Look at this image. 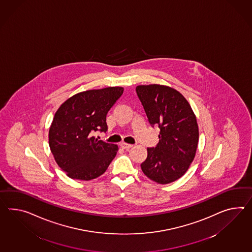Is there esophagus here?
<instances>
[{"label":"esophagus","mask_w":252,"mask_h":252,"mask_svg":"<svg viewBox=\"0 0 252 252\" xmlns=\"http://www.w3.org/2000/svg\"><path fill=\"white\" fill-rule=\"evenodd\" d=\"M120 146H121V148H124V149H129V148H131L133 147V145H130V144L125 143V142H122Z\"/></svg>","instance_id":"obj_1"}]
</instances>
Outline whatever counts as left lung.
I'll use <instances>...</instances> for the list:
<instances>
[{"mask_svg":"<svg viewBox=\"0 0 252 252\" xmlns=\"http://www.w3.org/2000/svg\"><path fill=\"white\" fill-rule=\"evenodd\" d=\"M148 121L158 126L159 142L148 148L141 164L144 174L158 184L181 178L196 155L198 126L190 104L176 89L161 85L136 86Z\"/></svg>","mask_w":252,"mask_h":252,"instance_id":"1","label":"left lung"}]
</instances>
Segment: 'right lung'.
<instances>
[{
  "label": "right lung",
  "instance_id": "1",
  "mask_svg": "<svg viewBox=\"0 0 252 252\" xmlns=\"http://www.w3.org/2000/svg\"><path fill=\"white\" fill-rule=\"evenodd\" d=\"M123 87L78 93L56 111L49 129V146L57 165L69 178L91 180L104 174L118 147L93 136L106 131V115L122 95Z\"/></svg>",
  "mask_w": 252,
  "mask_h": 252
}]
</instances>
